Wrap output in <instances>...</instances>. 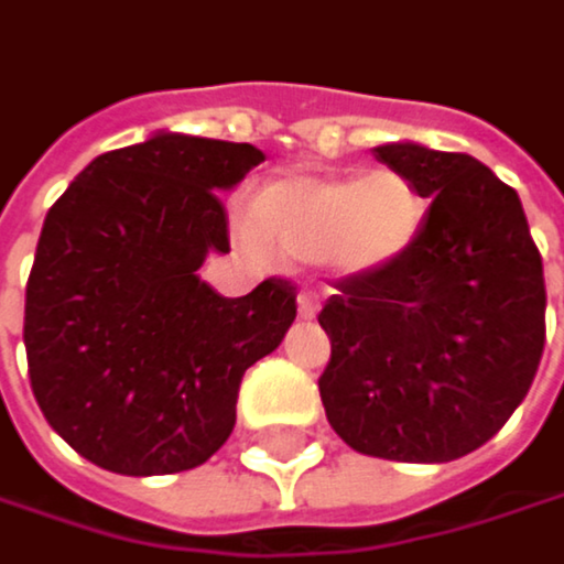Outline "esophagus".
Returning <instances> with one entry per match:
<instances>
[{"label":"esophagus","mask_w":564,"mask_h":564,"mask_svg":"<svg viewBox=\"0 0 564 564\" xmlns=\"http://www.w3.org/2000/svg\"><path fill=\"white\" fill-rule=\"evenodd\" d=\"M319 306H323V300H319L316 290H303V293L296 296V313H300V319H316Z\"/></svg>","instance_id":"1"}]
</instances>
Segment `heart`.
I'll use <instances>...</instances> for the list:
<instances>
[{
	"instance_id": "obj_1",
	"label": "heart",
	"mask_w": 564,
	"mask_h": 564,
	"mask_svg": "<svg viewBox=\"0 0 564 564\" xmlns=\"http://www.w3.org/2000/svg\"><path fill=\"white\" fill-rule=\"evenodd\" d=\"M427 202L392 166L362 175L283 172L251 198L238 241L268 258L319 261L336 278H379L394 271L421 241Z\"/></svg>"
}]
</instances>
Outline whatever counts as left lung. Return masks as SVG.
<instances>
[{
    "instance_id": "obj_1",
    "label": "left lung",
    "mask_w": 564,
    "mask_h": 564,
    "mask_svg": "<svg viewBox=\"0 0 564 564\" xmlns=\"http://www.w3.org/2000/svg\"><path fill=\"white\" fill-rule=\"evenodd\" d=\"M431 198L417 248L339 283L319 398L359 454L447 464L487 444L529 392L545 346L542 258L516 188L467 153L414 140L372 150Z\"/></svg>"
}]
</instances>
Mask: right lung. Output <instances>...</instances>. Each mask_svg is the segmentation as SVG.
I'll list each match as a JSON object with an SVG mask.
<instances>
[{
  "mask_svg": "<svg viewBox=\"0 0 564 564\" xmlns=\"http://www.w3.org/2000/svg\"><path fill=\"white\" fill-rule=\"evenodd\" d=\"M264 153L156 130L90 160L45 215L25 286L29 379L45 421L123 477L205 464L235 427L245 372L283 343L286 281L221 296L198 278L228 254L218 202Z\"/></svg>",
  "mask_w": 564,
  "mask_h": 564,
  "instance_id": "right-lung-1",
  "label": "right lung"
}]
</instances>
